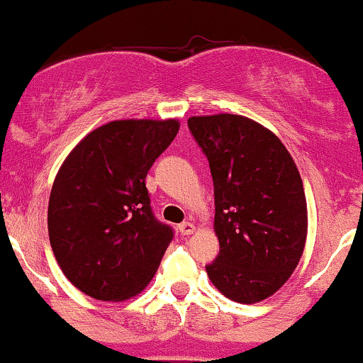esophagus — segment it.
Listing matches in <instances>:
<instances>
[{
	"label": "esophagus",
	"instance_id": "1",
	"mask_svg": "<svg viewBox=\"0 0 363 363\" xmlns=\"http://www.w3.org/2000/svg\"><path fill=\"white\" fill-rule=\"evenodd\" d=\"M178 231H180V233H182L183 236L192 235L194 231H195V226L192 225V223H182V225L178 226Z\"/></svg>",
	"mask_w": 363,
	"mask_h": 363
}]
</instances>
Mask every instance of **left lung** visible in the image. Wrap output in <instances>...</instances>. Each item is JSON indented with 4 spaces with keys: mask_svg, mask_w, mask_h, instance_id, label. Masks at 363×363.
<instances>
[{
    "mask_svg": "<svg viewBox=\"0 0 363 363\" xmlns=\"http://www.w3.org/2000/svg\"><path fill=\"white\" fill-rule=\"evenodd\" d=\"M214 182L219 255L206 271L238 303L269 298L298 266L307 201L298 168L271 130L240 115L189 118Z\"/></svg>",
    "mask_w": 363,
    "mask_h": 363,
    "instance_id": "1",
    "label": "left lung"
}]
</instances>
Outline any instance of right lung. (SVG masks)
<instances>
[{
  "label": "right lung",
  "instance_id": "right-lung-1",
  "mask_svg": "<svg viewBox=\"0 0 363 363\" xmlns=\"http://www.w3.org/2000/svg\"><path fill=\"white\" fill-rule=\"evenodd\" d=\"M178 130V120L109 121L61 164L48 231L61 271L85 295L121 302L156 274L173 230L154 218L145 177Z\"/></svg>",
  "mask_w": 363,
  "mask_h": 363
}]
</instances>
